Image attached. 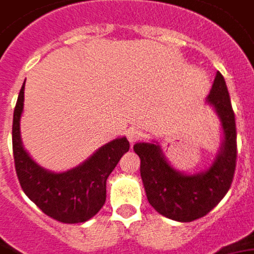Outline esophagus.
Listing matches in <instances>:
<instances>
[{"label": "esophagus", "mask_w": 254, "mask_h": 254, "mask_svg": "<svg viewBox=\"0 0 254 254\" xmlns=\"http://www.w3.org/2000/svg\"><path fill=\"white\" fill-rule=\"evenodd\" d=\"M142 138H144V134L138 130V128H130V130L127 131V139H128V142L131 145H134L138 141H141Z\"/></svg>", "instance_id": "esophagus-1"}]
</instances>
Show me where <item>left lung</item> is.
I'll return each instance as SVG.
<instances>
[{
  "label": "left lung",
  "mask_w": 254,
  "mask_h": 254,
  "mask_svg": "<svg viewBox=\"0 0 254 254\" xmlns=\"http://www.w3.org/2000/svg\"><path fill=\"white\" fill-rule=\"evenodd\" d=\"M223 128V144L206 171L187 174L176 170L157 144L139 142L134 152L141 159V178L150 206L162 216L190 223L214 209L230 190L237 166L235 115L223 74L217 71L210 94L206 98Z\"/></svg>",
  "instance_id": "left-lung-1"
}]
</instances>
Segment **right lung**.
I'll return each instance as SVG.
<instances>
[{
	"instance_id": "add662e5",
	"label": "right lung",
	"mask_w": 254,
	"mask_h": 254,
	"mask_svg": "<svg viewBox=\"0 0 254 254\" xmlns=\"http://www.w3.org/2000/svg\"><path fill=\"white\" fill-rule=\"evenodd\" d=\"M24 84L17 97L12 124L15 169L23 192L38 209L61 223H84L94 217L106 200V180L130 149L127 138H116L71 170L52 173L37 164L20 139Z\"/></svg>"
}]
</instances>
